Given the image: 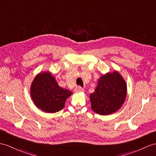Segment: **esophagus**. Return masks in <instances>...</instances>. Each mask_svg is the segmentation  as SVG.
Instances as JSON below:
<instances>
[{
  "label": "esophagus",
  "mask_w": 156,
  "mask_h": 156,
  "mask_svg": "<svg viewBox=\"0 0 156 156\" xmlns=\"http://www.w3.org/2000/svg\"><path fill=\"white\" fill-rule=\"evenodd\" d=\"M83 90H84V89H83V88H82V87H80V86L75 87V91L76 93L83 92Z\"/></svg>",
  "instance_id": "obj_1"
}]
</instances>
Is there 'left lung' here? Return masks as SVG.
I'll list each match as a JSON object with an SVG mask.
<instances>
[{"label": "left lung", "mask_w": 156, "mask_h": 156, "mask_svg": "<svg viewBox=\"0 0 156 156\" xmlns=\"http://www.w3.org/2000/svg\"><path fill=\"white\" fill-rule=\"evenodd\" d=\"M126 94V83L119 72L106 73L98 79L94 92L90 94L91 108L98 115H111L122 107Z\"/></svg>", "instance_id": "left-lung-1"}]
</instances>
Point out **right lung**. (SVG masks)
<instances>
[{
    "label": "right lung",
    "mask_w": 156,
    "mask_h": 156,
    "mask_svg": "<svg viewBox=\"0 0 156 156\" xmlns=\"http://www.w3.org/2000/svg\"><path fill=\"white\" fill-rule=\"evenodd\" d=\"M31 98L36 107L48 113L58 112L65 106L72 92L59 87L50 72L37 74L30 88Z\"/></svg>",
    "instance_id": "obj_1"
}]
</instances>
